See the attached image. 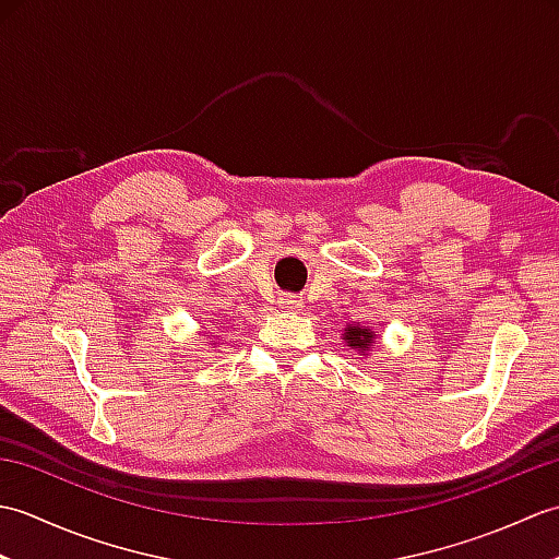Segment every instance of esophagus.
I'll use <instances>...</instances> for the list:
<instances>
[{"label": "esophagus", "instance_id": "34e87169", "mask_svg": "<svg viewBox=\"0 0 559 559\" xmlns=\"http://www.w3.org/2000/svg\"><path fill=\"white\" fill-rule=\"evenodd\" d=\"M278 302H281L283 310H295V312H298L300 307H302V302L298 298H293V295H283Z\"/></svg>", "mask_w": 559, "mask_h": 559}]
</instances>
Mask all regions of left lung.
I'll return each instance as SVG.
<instances>
[{"instance_id":"left-lung-1","label":"left lung","mask_w":559,"mask_h":559,"mask_svg":"<svg viewBox=\"0 0 559 559\" xmlns=\"http://www.w3.org/2000/svg\"><path fill=\"white\" fill-rule=\"evenodd\" d=\"M374 336H377V334H374L372 329L360 326V324H350V326H346V331H343V341H346L350 348L360 350L362 355H365L367 348H370L372 343H374Z\"/></svg>"}]
</instances>
